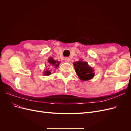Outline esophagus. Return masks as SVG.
Here are the masks:
<instances>
[{
    "label": "esophagus",
    "instance_id": "1",
    "mask_svg": "<svg viewBox=\"0 0 131 131\" xmlns=\"http://www.w3.org/2000/svg\"><path fill=\"white\" fill-rule=\"evenodd\" d=\"M64 61H65L66 62H67V63H68V62H69L70 61V59H69V58H65Z\"/></svg>",
    "mask_w": 131,
    "mask_h": 131
}]
</instances>
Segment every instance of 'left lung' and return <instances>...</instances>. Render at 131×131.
Wrapping results in <instances>:
<instances>
[{"mask_svg":"<svg viewBox=\"0 0 131 131\" xmlns=\"http://www.w3.org/2000/svg\"><path fill=\"white\" fill-rule=\"evenodd\" d=\"M73 65L75 72L81 81L89 80L94 77V70L92 67L90 66L87 62L83 61L82 59L74 62Z\"/></svg>","mask_w":131,"mask_h":131,"instance_id":"8db88e82","label":"left lung"}]
</instances>
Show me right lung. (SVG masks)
<instances>
[{"mask_svg": "<svg viewBox=\"0 0 131 131\" xmlns=\"http://www.w3.org/2000/svg\"><path fill=\"white\" fill-rule=\"evenodd\" d=\"M61 63V62H59L58 61H56L52 58V57H49V59H47V68L46 67V69L43 72V74L45 75V76H49V75L51 74V72H52V69H50V67L53 68L57 69L59 66V64ZM46 66V65H45Z\"/></svg>", "mask_w": 131, "mask_h": 131, "instance_id": "1", "label": "right lung"}]
</instances>
